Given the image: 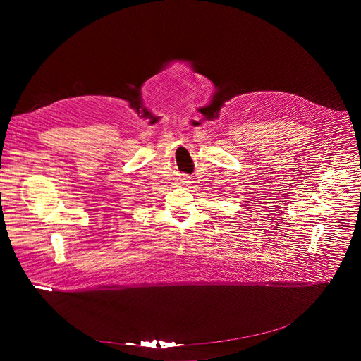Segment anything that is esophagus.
Here are the masks:
<instances>
[{
	"instance_id": "34e87169",
	"label": "esophagus",
	"mask_w": 361,
	"mask_h": 361,
	"mask_svg": "<svg viewBox=\"0 0 361 361\" xmlns=\"http://www.w3.org/2000/svg\"><path fill=\"white\" fill-rule=\"evenodd\" d=\"M178 181H180V184H185V183H188V181H187V178H184V177L178 178Z\"/></svg>"
}]
</instances>
